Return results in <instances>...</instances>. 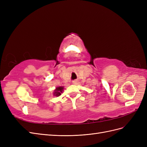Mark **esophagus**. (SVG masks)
<instances>
[{
	"mask_svg": "<svg viewBox=\"0 0 147 147\" xmlns=\"http://www.w3.org/2000/svg\"><path fill=\"white\" fill-rule=\"evenodd\" d=\"M72 83H73V84H76V83H77V80H74V81H73V82H72Z\"/></svg>",
	"mask_w": 147,
	"mask_h": 147,
	"instance_id": "1",
	"label": "esophagus"
}]
</instances>
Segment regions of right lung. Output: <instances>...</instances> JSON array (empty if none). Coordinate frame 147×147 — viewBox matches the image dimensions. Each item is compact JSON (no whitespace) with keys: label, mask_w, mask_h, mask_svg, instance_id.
Returning <instances> with one entry per match:
<instances>
[{"label":"right lung","mask_w":147,"mask_h":147,"mask_svg":"<svg viewBox=\"0 0 147 147\" xmlns=\"http://www.w3.org/2000/svg\"><path fill=\"white\" fill-rule=\"evenodd\" d=\"M63 89L64 88L62 87V86H60V87H57L56 88V90H55V92H54V95L56 96H59L61 94L62 92H63Z\"/></svg>","instance_id":"1"}]
</instances>
